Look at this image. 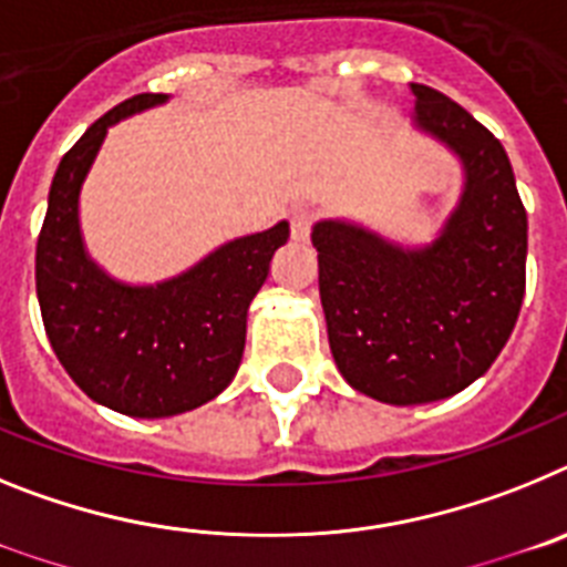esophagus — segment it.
<instances>
[{
    "instance_id": "34e87169",
    "label": "esophagus",
    "mask_w": 567,
    "mask_h": 567,
    "mask_svg": "<svg viewBox=\"0 0 567 567\" xmlns=\"http://www.w3.org/2000/svg\"><path fill=\"white\" fill-rule=\"evenodd\" d=\"M312 224H315V215L309 209H295L292 218H289V233H292V240L303 244L309 240L312 235Z\"/></svg>"
}]
</instances>
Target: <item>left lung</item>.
Instances as JSON below:
<instances>
[{
    "mask_svg": "<svg viewBox=\"0 0 567 567\" xmlns=\"http://www.w3.org/2000/svg\"><path fill=\"white\" fill-rule=\"evenodd\" d=\"M414 124L460 155L465 189L432 247L403 249L343 221L312 229L329 349L346 383L392 405L463 392L508 343L525 295L528 215L499 138L412 84Z\"/></svg>",
    "mask_w": 567,
    "mask_h": 567,
    "instance_id": "1",
    "label": "left lung"
}]
</instances>
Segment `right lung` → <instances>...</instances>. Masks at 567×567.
<instances>
[{
    "label": "right lung",
    "mask_w": 567,
    "mask_h": 567,
    "mask_svg": "<svg viewBox=\"0 0 567 567\" xmlns=\"http://www.w3.org/2000/svg\"><path fill=\"white\" fill-rule=\"evenodd\" d=\"M164 93H138L87 127L59 162L37 240V295L44 332L64 372L90 400L130 417H173L233 383L247 340V309L289 238V224L229 240L189 272L127 287L87 258L79 189L110 124Z\"/></svg>",
    "instance_id": "add662e5"
}]
</instances>
